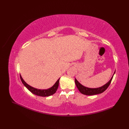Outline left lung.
Here are the masks:
<instances>
[{
	"label": "left lung",
	"mask_w": 129,
	"mask_h": 129,
	"mask_svg": "<svg viewBox=\"0 0 129 129\" xmlns=\"http://www.w3.org/2000/svg\"><path fill=\"white\" fill-rule=\"evenodd\" d=\"M115 72H114V74H115ZM114 75H113V76L111 78V79L108 82V83H107L106 84L103 85V86L101 87L100 88H89L85 87L83 86V85H82L81 83H80L76 79L75 80V84H76V85L77 89H79L80 92L82 93V94H84L85 95H97V94H99V93H102L108 88V87L109 86V85H110L111 82L112 81Z\"/></svg>",
	"instance_id": "1"
}]
</instances>
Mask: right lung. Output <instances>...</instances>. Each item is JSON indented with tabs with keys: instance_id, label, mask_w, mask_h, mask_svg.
Wrapping results in <instances>:
<instances>
[{
	"instance_id": "right-lung-1",
	"label": "right lung",
	"mask_w": 129,
	"mask_h": 129,
	"mask_svg": "<svg viewBox=\"0 0 129 129\" xmlns=\"http://www.w3.org/2000/svg\"><path fill=\"white\" fill-rule=\"evenodd\" d=\"M20 79H21L22 83L24 84L25 86L27 89H28L31 92L34 93V94L36 95L42 96V97L49 96L53 95L54 93H55L58 88V83H59V80H60V79H58L57 80V81L56 82V83L54 84L53 86L51 88H50L48 89H43L42 90V89H36V88L30 86L29 85H28V84L25 82V81L23 80L21 75H20Z\"/></svg>"
}]
</instances>
